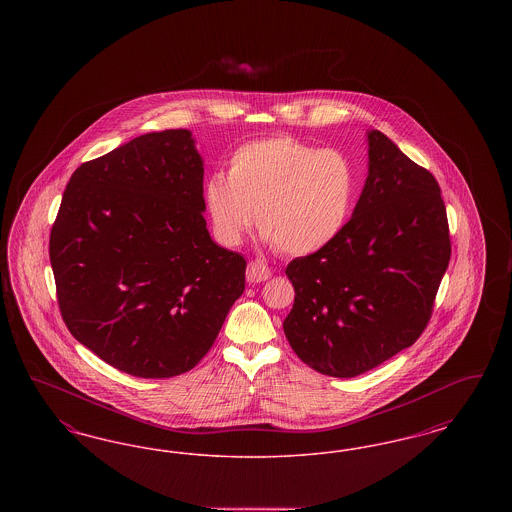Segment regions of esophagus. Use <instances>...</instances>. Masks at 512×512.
<instances>
[{
	"label": "esophagus",
	"instance_id": "esophagus-1",
	"mask_svg": "<svg viewBox=\"0 0 512 512\" xmlns=\"http://www.w3.org/2000/svg\"><path fill=\"white\" fill-rule=\"evenodd\" d=\"M245 276H247V282L259 284V282H265V280H268V278L272 276V270H270L267 263H263V261H251V263L247 265Z\"/></svg>",
	"mask_w": 512,
	"mask_h": 512
}]
</instances>
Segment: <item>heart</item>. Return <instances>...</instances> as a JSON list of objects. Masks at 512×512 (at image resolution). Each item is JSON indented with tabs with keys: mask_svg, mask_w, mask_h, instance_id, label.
Returning <instances> with one entry per match:
<instances>
[{
	"mask_svg": "<svg viewBox=\"0 0 512 512\" xmlns=\"http://www.w3.org/2000/svg\"><path fill=\"white\" fill-rule=\"evenodd\" d=\"M355 194L357 174L341 151L272 136L236 149L226 178L205 182L203 203L222 244H242L257 215L265 242L309 255L340 236Z\"/></svg>",
	"mask_w": 512,
	"mask_h": 512,
	"instance_id": "heart-1",
	"label": "heart"
}]
</instances>
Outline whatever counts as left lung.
<instances>
[{
  "label": "left lung",
  "mask_w": 512,
  "mask_h": 512,
  "mask_svg": "<svg viewBox=\"0 0 512 512\" xmlns=\"http://www.w3.org/2000/svg\"><path fill=\"white\" fill-rule=\"evenodd\" d=\"M368 176L340 236L286 268L295 299L284 334L305 365L353 378L411 347L432 317L451 259L436 178L380 130L366 132Z\"/></svg>",
  "instance_id": "left-lung-1"
}]
</instances>
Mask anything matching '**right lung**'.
<instances>
[{"mask_svg":"<svg viewBox=\"0 0 512 512\" xmlns=\"http://www.w3.org/2000/svg\"><path fill=\"white\" fill-rule=\"evenodd\" d=\"M190 130L149 132L73 172L49 236L61 317L138 378L192 370L244 293L240 253L211 240Z\"/></svg>","mask_w":512,"mask_h":512,"instance_id":"right-lung-1","label":"right lung"}]
</instances>
